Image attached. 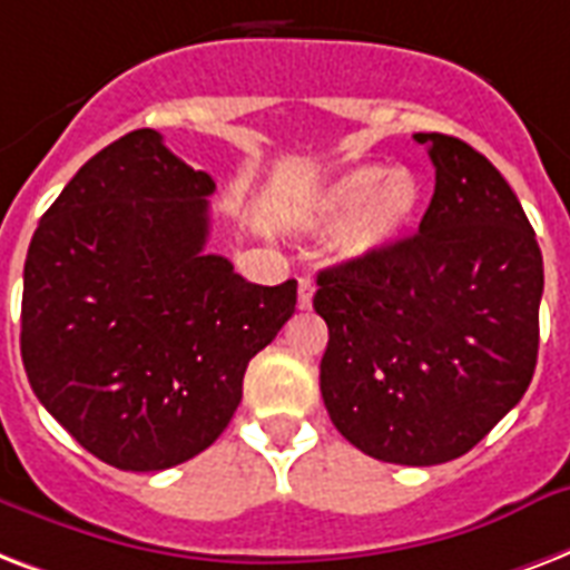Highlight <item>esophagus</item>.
<instances>
[{
    "label": "esophagus",
    "instance_id": "34e87169",
    "mask_svg": "<svg viewBox=\"0 0 570 570\" xmlns=\"http://www.w3.org/2000/svg\"><path fill=\"white\" fill-rule=\"evenodd\" d=\"M312 297H315V282H312V276H299V282H297V306L308 308V306H312Z\"/></svg>",
    "mask_w": 570,
    "mask_h": 570
}]
</instances>
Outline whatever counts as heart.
<instances>
[{
  "instance_id": "obj_1",
  "label": "heart",
  "mask_w": 570,
  "mask_h": 570,
  "mask_svg": "<svg viewBox=\"0 0 570 570\" xmlns=\"http://www.w3.org/2000/svg\"><path fill=\"white\" fill-rule=\"evenodd\" d=\"M422 187L410 171H390L377 163H360L338 171L317 196L315 225L342 228V253L363 258L395 244L416 219Z\"/></svg>"
}]
</instances>
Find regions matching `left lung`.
<instances>
[{"label": "left lung", "instance_id": "left-lung-1", "mask_svg": "<svg viewBox=\"0 0 570 570\" xmlns=\"http://www.w3.org/2000/svg\"><path fill=\"white\" fill-rule=\"evenodd\" d=\"M416 235L317 273L330 342L321 395L347 443L434 466L473 449L527 392L538 360L544 262L514 189L443 134Z\"/></svg>", "mask_w": 570, "mask_h": 570}]
</instances>
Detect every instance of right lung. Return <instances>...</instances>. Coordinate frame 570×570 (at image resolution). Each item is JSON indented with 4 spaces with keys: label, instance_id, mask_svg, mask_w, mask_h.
Returning <instances> with one entry per match:
<instances>
[{
    "label": "right lung",
    "instance_id": "1",
    "mask_svg": "<svg viewBox=\"0 0 570 570\" xmlns=\"http://www.w3.org/2000/svg\"><path fill=\"white\" fill-rule=\"evenodd\" d=\"M216 184L134 130L97 151L35 228L20 351L35 395L82 449L130 473L205 452L246 365L297 306L205 253Z\"/></svg>",
    "mask_w": 570,
    "mask_h": 570
}]
</instances>
